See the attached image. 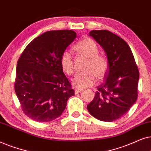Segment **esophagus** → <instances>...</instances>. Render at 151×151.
<instances>
[{
	"label": "esophagus",
	"instance_id": "obj_1",
	"mask_svg": "<svg viewBox=\"0 0 151 151\" xmlns=\"http://www.w3.org/2000/svg\"><path fill=\"white\" fill-rule=\"evenodd\" d=\"M82 91L81 89H79V88H77V89H76L74 90V92H75V94H78L79 93V92H81Z\"/></svg>",
	"mask_w": 151,
	"mask_h": 151
}]
</instances>
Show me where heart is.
Segmentation results:
<instances>
[{
    "label": "heart",
    "instance_id": "1",
    "mask_svg": "<svg viewBox=\"0 0 151 151\" xmlns=\"http://www.w3.org/2000/svg\"><path fill=\"white\" fill-rule=\"evenodd\" d=\"M74 50L88 58L86 72L79 74L73 79V84L78 88H88L93 86L96 77L101 79L105 77L108 70V61L104 56L99 55V48L95 42L90 38H86L74 46ZM61 65L62 70L68 75L74 72V59L71 52L65 50L61 55Z\"/></svg>",
    "mask_w": 151,
    "mask_h": 151
}]
</instances>
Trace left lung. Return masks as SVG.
I'll return each mask as SVG.
<instances>
[{
    "instance_id": "left-lung-1",
    "label": "left lung",
    "mask_w": 151,
    "mask_h": 151,
    "mask_svg": "<svg viewBox=\"0 0 151 151\" xmlns=\"http://www.w3.org/2000/svg\"><path fill=\"white\" fill-rule=\"evenodd\" d=\"M89 35L101 46L108 61L105 82L97 87L87 106L96 119L111 122L124 115L137 99L139 73L127 43L108 30H92Z\"/></svg>"
}]
</instances>
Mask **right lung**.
I'll return each mask as SVG.
<instances>
[{
	"label": "right lung",
	"mask_w": 151,
	"mask_h": 151,
	"mask_svg": "<svg viewBox=\"0 0 151 151\" xmlns=\"http://www.w3.org/2000/svg\"><path fill=\"white\" fill-rule=\"evenodd\" d=\"M77 37L72 30H54L32 40L17 67L14 90L24 113L47 122L61 116L74 90L64 74L61 55Z\"/></svg>",
	"instance_id": "obj_1"
}]
</instances>
